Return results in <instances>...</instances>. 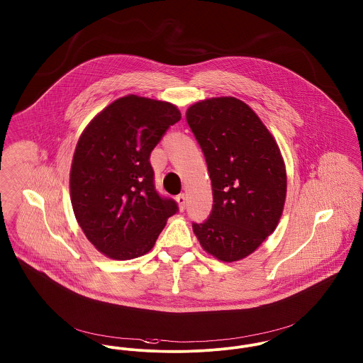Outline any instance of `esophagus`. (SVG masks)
Segmentation results:
<instances>
[{"label": "esophagus", "mask_w": 363, "mask_h": 363, "mask_svg": "<svg viewBox=\"0 0 363 363\" xmlns=\"http://www.w3.org/2000/svg\"><path fill=\"white\" fill-rule=\"evenodd\" d=\"M176 201H177V203H179L180 211H184V209H186V203H187V196H186L184 194H179V195L176 196Z\"/></svg>", "instance_id": "obj_1"}]
</instances>
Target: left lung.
<instances>
[{
  "instance_id": "1",
  "label": "left lung",
  "mask_w": 363,
  "mask_h": 363,
  "mask_svg": "<svg viewBox=\"0 0 363 363\" xmlns=\"http://www.w3.org/2000/svg\"><path fill=\"white\" fill-rule=\"evenodd\" d=\"M212 182L213 206L193 223L201 246L221 262L253 253L281 218L286 170L279 147L256 113L240 99L213 97L186 114Z\"/></svg>"
}]
</instances>
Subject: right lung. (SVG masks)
Listing matches in <instances>:
<instances>
[{
    "label": "right lung",
    "mask_w": 363,
    "mask_h": 363,
    "mask_svg": "<svg viewBox=\"0 0 363 363\" xmlns=\"http://www.w3.org/2000/svg\"><path fill=\"white\" fill-rule=\"evenodd\" d=\"M180 118L172 103L128 95L82 132L70 172L72 205L86 238L107 257L143 256L179 211L157 193L150 155Z\"/></svg>",
    "instance_id": "1"
}]
</instances>
